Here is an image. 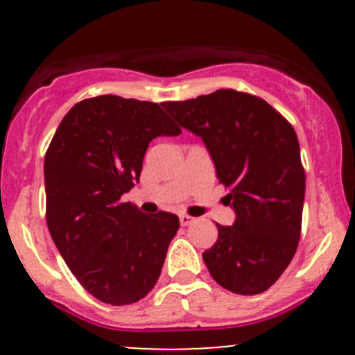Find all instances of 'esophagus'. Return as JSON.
<instances>
[{
	"instance_id": "esophagus-1",
	"label": "esophagus",
	"mask_w": 355,
	"mask_h": 355,
	"mask_svg": "<svg viewBox=\"0 0 355 355\" xmlns=\"http://www.w3.org/2000/svg\"><path fill=\"white\" fill-rule=\"evenodd\" d=\"M193 222H195V218L190 217V215H180V223H182V227L190 225V223H193Z\"/></svg>"
}]
</instances>
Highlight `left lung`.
<instances>
[{
	"instance_id": "8db88e82",
	"label": "left lung",
	"mask_w": 355,
	"mask_h": 355,
	"mask_svg": "<svg viewBox=\"0 0 355 355\" xmlns=\"http://www.w3.org/2000/svg\"><path fill=\"white\" fill-rule=\"evenodd\" d=\"M164 108L209 150L235 211L217 223V242L202 254L218 285L240 295L266 292L294 259L300 239L305 173L297 135L267 101L217 89Z\"/></svg>"
}]
</instances>
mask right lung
Returning <instances> with one entry per match:
<instances>
[{
	"instance_id": "right-lung-1",
	"label": "right lung",
	"mask_w": 355,
	"mask_h": 355,
	"mask_svg": "<svg viewBox=\"0 0 355 355\" xmlns=\"http://www.w3.org/2000/svg\"><path fill=\"white\" fill-rule=\"evenodd\" d=\"M180 132L160 105L101 95L76 103L53 137L44 157L48 230L101 302H137L160 277L180 220L141 214L121 195L140 180L150 141Z\"/></svg>"
}]
</instances>
